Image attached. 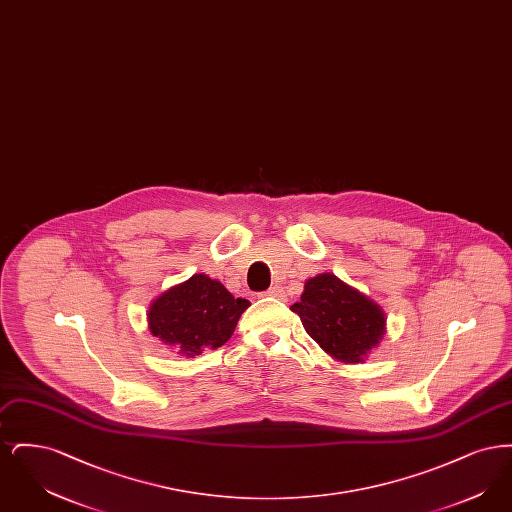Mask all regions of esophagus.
<instances>
[{"label":"esophagus","mask_w":512,"mask_h":512,"mask_svg":"<svg viewBox=\"0 0 512 512\" xmlns=\"http://www.w3.org/2000/svg\"><path fill=\"white\" fill-rule=\"evenodd\" d=\"M263 295H267V297H284V290L280 286H272Z\"/></svg>","instance_id":"esophagus-1"}]
</instances>
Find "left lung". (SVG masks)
I'll list each match as a JSON object with an SVG mask.
<instances>
[{"instance_id": "left-lung-1", "label": "left lung", "mask_w": 512, "mask_h": 512, "mask_svg": "<svg viewBox=\"0 0 512 512\" xmlns=\"http://www.w3.org/2000/svg\"><path fill=\"white\" fill-rule=\"evenodd\" d=\"M292 311L307 334L341 363H363L386 332L382 309L328 272L305 282L301 301L293 303Z\"/></svg>"}]
</instances>
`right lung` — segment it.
<instances>
[{"label":"right lung","instance_id":"right-lung-1","mask_svg":"<svg viewBox=\"0 0 512 512\" xmlns=\"http://www.w3.org/2000/svg\"><path fill=\"white\" fill-rule=\"evenodd\" d=\"M247 307V299L234 297L217 280L194 274L153 301L149 330L182 355L194 357L205 347L215 349L230 340Z\"/></svg>","mask_w":512,"mask_h":512}]
</instances>
